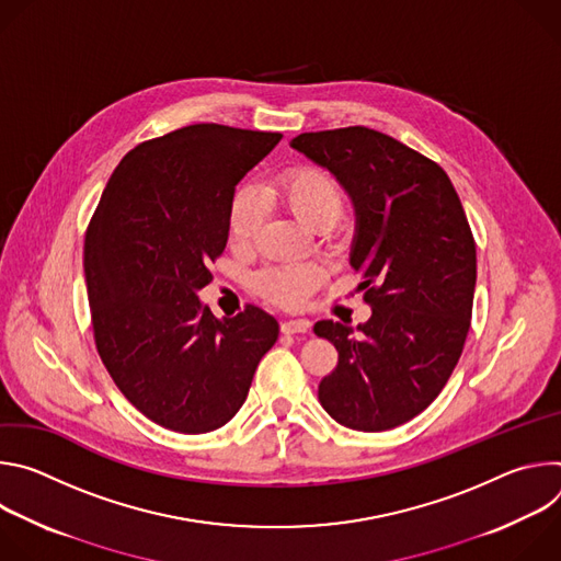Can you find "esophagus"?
Here are the masks:
<instances>
[{
    "label": "esophagus",
    "instance_id": "1",
    "mask_svg": "<svg viewBox=\"0 0 561 561\" xmlns=\"http://www.w3.org/2000/svg\"><path fill=\"white\" fill-rule=\"evenodd\" d=\"M308 329H310L308 319H286V322H282V333H284V335L308 333Z\"/></svg>",
    "mask_w": 561,
    "mask_h": 561
}]
</instances>
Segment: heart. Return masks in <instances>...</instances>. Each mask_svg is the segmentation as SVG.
Listing matches in <instances>:
<instances>
[{
  "label": "heart",
  "instance_id": "1",
  "mask_svg": "<svg viewBox=\"0 0 561 561\" xmlns=\"http://www.w3.org/2000/svg\"><path fill=\"white\" fill-rule=\"evenodd\" d=\"M266 204H279L293 217L310 228L314 224H333L342 210V188L322 169L299 167L282 173L257 195L251 188L239 191L228 210V234L234 244H249L255 237ZM319 282V268L312 264H279L264 268L255 284L257 290L286 308L301 306Z\"/></svg>",
  "mask_w": 561,
  "mask_h": 561
}]
</instances>
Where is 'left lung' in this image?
<instances>
[{"label": "left lung", "mask_w": 561, "mask_h": 561, "mask_svg": "<svg viewBox=\"0 0 561 561\" xmlns=\"http://www.w3.org/2000/svg\"><path fill=\"white\" fill-rule=\"evenodd\" d=\"M290 146L351 197V266L373 310L355 329L314 324L340 353L319 402L346 428L390 431L428 409L459 362L477 279L466 213L435 162L379 130L301 133Z\"/></svg>", "instance_id": "1"}]
</instances>
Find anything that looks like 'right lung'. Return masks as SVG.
Listing matches in <instances>:
<instances>
[{"label":"right lung","mask_w":561,"mask_h":561,"mask_svg":"<svg viewBox=\"0 0 561 561\" xmlns=\"http://www.w3.org/2000/svg\"><path fill=\"white\" fill-rule=\"evenodd\" d=\"M279 133L193 124L133 148L87 230L84 271L100 357L128 402L184 435L234 417L279 337L249 304L215 317L197 293L228 242L234 186Z\"/></svg>","instance_id":"obj_1"}]
</instances>
